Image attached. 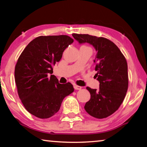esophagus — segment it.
Returning <instances> with one entry per match:
<instances>
[{"label": "esophagus", "instance_id": "esophagus-1", "mask_svg": "<svg viewBox=\"0 0 147 147\" xmlns=\"http://www.w3.org/2000/svg\"><path fill=\"white\" fill-rule=\"evenodd\" d=\"M74 89H76V90H80V89H82V87L75 85L74 86Z\"/></svg>", "mask_w": 147, "mask_h": 147}]
</instances>
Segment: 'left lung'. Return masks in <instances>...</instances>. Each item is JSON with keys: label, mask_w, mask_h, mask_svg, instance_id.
Returning a JSON list of instances; mask_svg holds the SVG:
<instances>
[{"label": "left lung", "mask_w": 147, "mask_h": 147, "mask_svg": "<svg viewBox=\"0 0 147 147\" xmlns=\"http://www.w3.org/2000/svg\"><path fill=\"white\" fill-rule=\"evenodd\" d=\"M72 36L80 44H90L96 51L93 62L99 89L87 87L91 98L84 108L93 117L106 118L117 110L126 96L128 86L127 62L116 45L108 39L89 34Z\"/></svg>", "instance_id": "1"}]
</instances>
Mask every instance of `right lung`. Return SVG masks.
<instances>
[{
	"label": "right lung",
	"instance_id": "add662e5",
	"mask_svg": "<svg viewBox=\"0 0 147 147\" xmlns=\"http://www.w3.org/2000/svg\"><path fill=\"white\" fill-rule=\"evenodd\" d=\"M74 40L65 35L39 36L30 42L20 55L15 79L22 103L32 115L48 119L59 111L63 98L74 91L70 82L61 84L53 67Z\"/></svg>",
	"mask_w": 147,
	"mask_h": 147
}]
</instances>
